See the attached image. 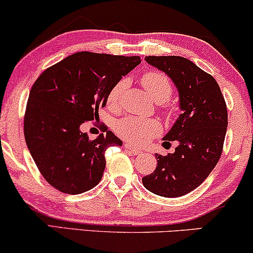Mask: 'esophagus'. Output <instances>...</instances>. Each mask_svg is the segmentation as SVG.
<instances>
[{"label": "esophagus", "mask_w": 253, "mask_h": 253, "mask_svg": "<svg viewBox=\"0 0 253 253\" xmlns=\"http://www.w3.org/2000/svg\"><path fill=\"white\" fill-rule=\"evenodd\" d=\"M124 148H126V150H129V151L131 152V154H133V155H141V154H142V150H139V149L133 148V146L130 145V144H124Z\"/></svg>", "instance_id": "esophagus-1"}]
</instances>
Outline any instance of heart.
Wrapping results in <instances>:
<instances>
[{"instance_id": "heart-1", "label": "heart", "mask_w": 253, "mask_h": 253, "mask_svg": "<svg viewBox=\"0 0 253 253\" xmlns=\"http://www.w3.org/2000/svg\"><path fill=\"white\" fill-rule=\"evenodd\" d=\"M142 84L149 96L157 103H164L170 98L172 88L167 76L157 71H150L143 75ZM126 86V81L122 80L112 86L108 95V104L117 107L121 96ZM161 126L155 120H144L138 117H126L116 124V131L121 137L133 144H144L160 132Z\"/></svg>"}]
</instances>
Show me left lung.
<instances>
[{"instance_id":"obj_1","label":"left lung","mask_w":253,"mask_h":253,"mask_svg":"<svg viewBox=\"0 0 253 253\" xmlns=\"http://www.w3.org/2000/svg\"><path fill=\"white\" fill-rule=\"evenodd\" d=\"M145 61L172 81L180 115L163 137L177 142L174 152L155 154L156 170L142 182L155 195L180 197L201 185L219 161L227 127L226 104L216 80L188 58L146 56Z\"/></svg>"}]
</instances>
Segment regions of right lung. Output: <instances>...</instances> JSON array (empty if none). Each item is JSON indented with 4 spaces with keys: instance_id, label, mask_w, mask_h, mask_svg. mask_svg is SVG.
I'll use <instances>...</instances> for the list:
<instances>
[{
    "instance_id": "add662e5",
    "label": "right lung",
    "mask_w": 253,
    "mask_h": 253,
    "mask_svg": "<svg viewBox=\"0 0 253 253\" xmlns=\"http://www.w3.org/2000/svg\"><path fill=\"white\" fill-rule=\"evenodd\" d=\"M139 56L80 51L43 71L35 81L24 116V137L44 179L58 191L79 195L101 182L105 150L123 142L111 131L90 141L81 131L96 120L122 77L141 63Z\"/></svg>"
}]
</instances>
